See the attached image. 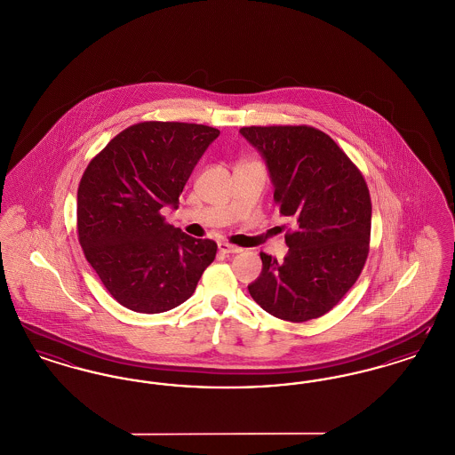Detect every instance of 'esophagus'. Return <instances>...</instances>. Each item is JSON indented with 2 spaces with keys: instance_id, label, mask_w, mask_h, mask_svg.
Returning a JSON list of instances; mask_svg holds the SVG:
<instances>
[{
  "instance_id": "obj_1",
  "label": "esophagus",
  "mask_w": 455,
  "mask_h": 455,
  "mask_svg": "<svg viewBox=\"0 0 455 455\" xmlns=\"http://www.w3.org/2000/svg\"><path fill=\"white\" fill-rule=\"evenodd\" d=\"M218 249H220V252H223V254H238V252H242L240 247L232 245V243H228V242H220V243H218Z\"/></svg>"
}]
</instances>
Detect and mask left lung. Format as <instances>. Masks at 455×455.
<instances>
[{"instance_id": "left-lung-1", "label": "left lung", "mask_w": 455, "mask_h": 455, "mask_svg": "<svg viewBox=\"0 0 455 455\" xmlns=\"http://www.w3.org/2000/svg\"><path fill=\"white\" fill-rule=\"evenodd\" d=\"M240 134L266 160L275 203L297 230L282 262L260 252L249 293L267 314L305 323L327 314L358 280L368 256L367 182L336 141L312 126H249Z\"/></svg>"}]
</instances>
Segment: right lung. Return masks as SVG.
I'll list each match as a JSON object with an SVG mask.
<instances>
[{"mask_svg": "<svg viewBox=\"0 0 455 455\" xmlns=\"http://www.w3.org/2000/svg\"><path fill=\"white\" fill-rule=\"evenodd\" d=\"M220 134L189 123L147 121L121 131L78 186V240L108 293L140 314H160L195 293L217 242L189 237L162 215Z\"/></svg>", "mask_w": 455, "mask_h": 455, "instance_id": "right-lung-1", "label": "right lung"}]
</instances>
